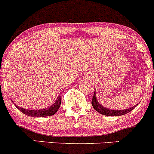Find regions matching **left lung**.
Listing matches in <instances>:
<instances>
[{
    "label": "left lung",
    "instance_id": "left-lung-1",
    "mask_svg": "<svg viewBox=\"0 0 154 154\" xmlns=\"http://www.w3.org/2000/svg\"><path fill=\"white\" fill-rule=\"evenodd\" d=\"M92 105H93V108H94L96 111L99 112V113L104 116H119L125 115V114H127L129 112H131V110H134V109L136 107V105H134V107H131V108L119 110L107 109V107H104V106H102L101 104H99V101H97L96 96V91H95L94 94H93V99H92Z\"/></svg>",
    "mask_w": 154,
    "mask_h": 154
}]
</instances>
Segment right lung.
Listing matches in <instances>:
<instances>
[{
  "label": "right lung",
  "mask_w": 154,
  "mask_h": 154,
  "mask_svg": "<svg viewBox=\"0 0 154 154\" xmlns=\"http://www.w3.org/2000/svg\"><path fill=\"white\" fill-rule=\"evenodd\" d=\"M15 107L18 109L20 111L26 115L29 116H37V117H45L49 116H53L55 113L59 109L61 106V96H58L57 98V100L54 103L53 105L47 108L41 109V110H28V109L22 108V107H18V105L15 104Z\"/></svg>",
  "instance_id": "1"
}]
</instances>
